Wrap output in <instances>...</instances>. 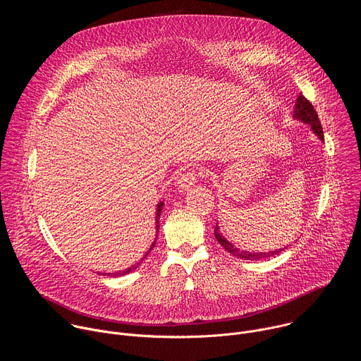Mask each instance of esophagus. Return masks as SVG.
Here are the masks:
<instances>
[{
    "mask_svg": "<svg viewBox=\"0 0 361 361\" xmlns=\"http://www.w3.org/2000/svg\"><path fill=\"white\" fill-rule=\"evenodd\" d=\"M201 177V171L198 170H188V171H184L183 174H180L178 180H177V187L180 191H185L188 188H191L197 180Z\"/></svg>",
    "mask_w": 361,
    "mask_h": 361,
    "instance_id": "esophagus-1",
    "label": "esophagus"
}]
</instances>
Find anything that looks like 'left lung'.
<instances>
[{
    "label": "left lung",
    "instance_id": "8db88e82",
    "mask_svg": "<svg viewBox=\"0 0 361 361\" xmlns=\"http://www.w3.org/2000/svg\"><path fill=\"white\" fill-rule=\"evenodd\" d=\"M293 117L298 121H302L304 124H308L312 127V130L316 133V135L324 141V135H323V128L319 120V116L314 110V107L312 106V102L308 101L301 92L295 99V106H294V111H293ZM214 235L217 238V241L226 248V251H228L230 254L238 257V259L243 260H260V259H269V257H273L276 254H280L281 251H284V248L280 250H274V251H269V252H250V251H244V250H238L237 247H234L230 241H227V238H224L219 230V226H216L214 228Z\"/></svg>",
    "mask_w": 361,
    "mask_h": 361
}]
</instances>
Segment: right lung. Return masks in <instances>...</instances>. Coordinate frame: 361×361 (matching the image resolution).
I'll return each instance as SVG.
<instances>
[{
	"label": "right lung",
	"instance_id": "right-lung-1",
	"mask_svg": "<svg viewBox=\"0 0 361 361\" xmlns=\"http://www.w3.org/2000/svg\"><path fill=\"white\" fill-rule=\"evenodd\" d=\"M163 205H164V202H160L159 205H157V214H156V228H157V233H159V230H160V226H159V220H160V216H161V210H163ZM156 245V241H154L152 244H151V247H149V250L145 252V255H144V259L145 257L148 255V252L152 250V247ZM144 259H141V262L144 260ZM141 262H138L137 264H134V266H131L130 269H127V270H123V271H117V273H104V276H110V277H120V276H124V274H128V273H131V271H134L138 266H140V263Z\"/></svg>",
	"mask_w": 361,
	"mask_h": 361
}]
</instances>
